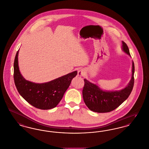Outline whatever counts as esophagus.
<instances>
[{
    "label": "esophagus",
    "instance_id": "34e87169",
    "mask_svg": "<svg viewBox=\"0 0 149 149\" xmlns=\"http://www.w3.org/2000/svg\"><path fill=\"white\" fill-rule=\"evenodd\" d=\"M85 74V71L83 68H80L78 71V75L79 76H84Z\"/></svg>",
    "mask_w": 149,
    "mask_h": 149
}]
</instances>
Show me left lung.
Returning a JSON list of instances; mask_svg holds the SVG:
<instances>
[{
  "instance_id": "left-lung-1",
  "label": "left lung",
  "mask_w": 149,
  "mask_h": 149,
  "mask_svg": "<svg viewBox=\"0 0 149 149\" xmlns=\"http://www.w3.org/2000/svg\"><path fill=\"white\" fill-rule=\"evenodd\" d=\"M122 48L130 56L128 46L123 41ZM135 66L132 61V77L128 85L120 91H107L101 90L96 84L84 79L82 95L84 103L90 110L98 113L109 112L116 109L129 97L134 84Z\"/></svg>"
}]
</instances>
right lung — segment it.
I'll use <instances>...</instances> for the list:
<instances>
[{
	"label": "right lung",
	"instance_id": "1",
	"mask_svg": "<svg viewBox=\"0 0 149 149\" xmlns=\"http://www.w3.org/2000/svg\"><path fill=\"white\" fill-rule=\"evenodd\" d=\"M18 52L14 62V80L20 96L36 108L49 110L57 106L62 100L72 79L77 74L72 72L50 82L36 84L28 81L22 76L18 66Z\"/></svg>",
	"mask_w": 149,
	"mask_h": 149
}]
</instances>
